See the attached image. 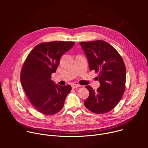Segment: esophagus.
<instances>
[{"label":"esophagus","instance_id":"obj_1","mask_svg":"<svg viewBox=\"0 0 148 148\" xmlns=\"http://www.w3.org/2000/svg\"><path fill=\"white\" fill-rule=\"evenodd\" d=\"M71 87H72V88H78V87H81L80 85H78V84H73L71 85Z\"/></svg>","mask_w":148,"mask_h":148}]
</instances>
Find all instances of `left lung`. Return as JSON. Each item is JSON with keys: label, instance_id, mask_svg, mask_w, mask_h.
<instances>
[{"label": "left lung", "instance_id": "obj_1", "mask_svg": "<svg viewBox=\"0 0 148 148\" xmlns=\"http://www.w3.org/2000/svg\"><path fill=\"white\" fill-rule=\"evenodd\" d=\"M79 44L88 59L90 70L99 73L97 78L100 83L97 91L90 86H86L90 95L84 105L94 113H107L115 108L124 93V62L116 49L106 41H82Z\"/></svg>", "mask_w": 148, "mask_h": 148}]
</instances>
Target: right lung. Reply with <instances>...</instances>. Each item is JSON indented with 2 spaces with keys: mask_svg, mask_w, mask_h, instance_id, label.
<instances>
[{
  "mask_svg": "<svg viewBox=\"0 0 148 148\" xmlns=\"http://www.w3.org/2000/svg\"><path fill=\"white\" fill-rule=\"evenodd\" d=\"M73 41H51L37 45L23 65L20 81L33 106L47 115L57 114L64 106L70 85L61 86L51 79L61 56L74 45Z\"/></svg>",
  "mask_w": 148,
  "mask_h": 148,
  "instance_id": "1",
  "label": "right lung"
}]
</instances>
